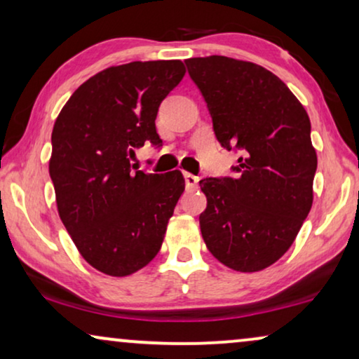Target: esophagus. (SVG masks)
Wrapping results in <instances>:
<instances>
[{
  "instance_id": "esophagus-1",
  "label": "esophagus",
  "mask_w": 359,
  "mask_h": 359,
  "mask_svg": "<svg viewBox=\"0 0 359 359\" xmlns=\"http://www.w3.org/2000/svg\"><path fill=\"white\" fill-rule=\"evenodd\" d=\"M198 181H199L198 176H194L191 173H184V183H186V188H188V189H194L196 186H198Z\"/></svg>"
}]
</instances>
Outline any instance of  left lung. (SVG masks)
Segmentation results:
<instances>
[{
	"instance_id": "left-lung-1",
	"label": "left lung",
	"mask_w": 359,
	"mask_h": 359,
	"mask_svg": "<svg viewBox=\"0 0 359 359\" xmlns=\"http://www.w3.org/2000/svg\"><path fill=\"white\" fill-rule=\"evenodd\" d=\"M184 63L219 144L242 151L235 178L199 181L208 198L199 215L205 247L235 271H262L287 252L312 208L311 121L291 90L257 63L222 55Z\"/></svg>"
}]
</instances>
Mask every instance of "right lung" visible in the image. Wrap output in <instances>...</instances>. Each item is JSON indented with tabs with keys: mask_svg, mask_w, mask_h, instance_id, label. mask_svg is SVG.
<instances>
[{
	"mask_svg": "<svg viewBox=\"0 0 359 359\" xmlns=\"http://www.w3.org/2000/svg\"><path fill=\"white\" fill-rule=\"evenodd\" d=\"M184 73L180 60L106 68L73 93L53 126L48 173L58 215L81 257L109 276H129L156 257L184 191L180 170L130 165L145 142L161 145L156 112Z\"/></svg>",
	"mask_w": 359,
	"mask_h": 359,
	"instance_id": "add662e5",
	"label": "right lung"
}]
</instances>
